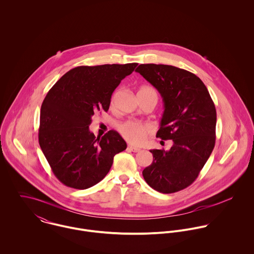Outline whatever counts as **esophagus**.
I'll use <instances>...</instances> for the list:
<instances>
[{
	"label": "esophagus",
	"mask_w": 254,
	"mask_h": 254,
	"mask_svg": "<svg viewBox=\"0 0 254 254\" xmlns=\"http://www.w3.org/2000/svg\"><path fill=\"white\" fill-rule=\"evenodd\" d=\"M129 149L131 150V151H133V152H140L142 149L140 148V147H138V146H129Z\"/></svg>",
	"instance_id": "esophagus-1"
}]
</instances>
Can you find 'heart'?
<instances>
[{"mask_svg": "<svg viewBox=\"0 0 254 254\" xmlns=\"http://www.w3.org/2000/svg\"><path fill=\"white\" fill-rule=\"evenodd\" d=\"M139 93H145L147 95L153 96L156 100L158 98L156 91L153 88L148 87V86H145V87L141 88ZM116 96H117V93L114 94V96L112 97V100H111L112 104L114 103ZM118 129H119L120 134L126 141H128L131 144H135V145H139V144L143 143L145 141L146 136L151 131V129L148 125L144 124V123H140V122H136V121H131V120L120 124Z\"/></svg>", "mask_w": 254, "mask_h": 254, "instance_id": "b5f03b06", "label": "heart"}]
</instances>
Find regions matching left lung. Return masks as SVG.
Masks as SVG:
<instances>
[{"label": "left lung", "instance_id": "1", "mask_svg": "<svg viewBox=\"0 0 254 254\" xmlns=\"http://www.w3.org/2000/svg\"><path fill=\"white\" fill-rule=\"evenodd\" d=\"M140 73L161 95L164 111L156 137L172 140L169 150L150 149L153 160L143 171L153 190L172 193L197 178L215 145L216 109L203 82L172 65L140 64Z\"/></svg>", "mask_w": 254, "mask_h": 254}]
</instances>
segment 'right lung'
<instances>
[{
  "instance_id": "add662e5",
  "label": "right lung",
  "mask_w": 254,
  "mask_h": 254,
  "mask_svg": "<svg viewBox=\"0 0 254 254\" xmlns=\"http://www.w3.org/2000/svg\"><path fill=\"white\" fill-rule=\"evenodd\" d=\"M138 64L78 66L48 92L40 112L39 144L55 176L85 190L102 181L126 142L114 130L101 139L90 132L92 116L108 111L113 91Z\"/></svg>"
}]
</instances>
